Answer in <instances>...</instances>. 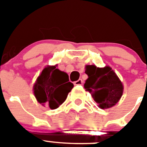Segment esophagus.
Masks as SVG:
<instances>
[{"label": "esophagus", "mask_w": 147, "mask_h": 147, "mask_svg": "<svg viewBox=\"0 0 147 147\" xmlns=\"http://www.w3.org/2000/svg\"><path fill=\"white\" fill-rule=\"evenodd\" d=\"M82 83H83L82 80L80 79V80H77V81L74 82V85H82Z\"/></svg>", "instance_id": "34e87169"}]
</instances>
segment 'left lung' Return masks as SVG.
<instances>
[{
    "label": "left lung",
    "mask_w": 147,
    "mask_h": 147,
    "mask_svg": "<svg viewBox=\"0 0 147 147\" xmlns=\"http://www.w3.org/2000/svg\"><path fill=\"white\" fill-rule=\"evenodd\" d=\"M85 74L88 76L84 87L91 93L94 101L102 109L112 107L118 103L124 87L115 73L109 66L97 67L86 65Z\"/></svg>",
    "instance_id": "8db88e82"
}]
</instances>
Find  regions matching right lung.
Segmentation results:
<instances>
[{
	"instance_id": "obj_1",
	"label": "right lung",
	"mask_w": 147,
	"mask_h": 147,
	"mask_svg": "<svg viewBox=\"0 0 147 147\" xmlns=\"http://www.w3.org/2000/svg\"><path fill=\"white\" fill-rule=\"evenodd\" d=\"M56 67H45L34 85V93L37 102L42 105L49 104L52 110L59 107L65 101L68 93L74 88L68 75Z\"/></svg>"
}]
</instances>
